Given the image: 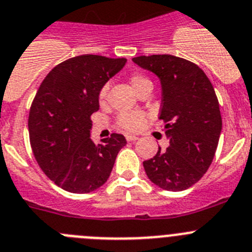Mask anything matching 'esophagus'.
Here are the masks:
<instances>
[{
    "label": "esophagus",
    "mask_w": 252,
    "mask_h": 252,
    "mask_svg": "<svg viewBox=\"0 0 252 252\" xmlns=\"http://www.w3.org/2000/svg\"><path fill=\"white\" fill-rule=\"evenodd\" d=\"M126 140H128V142H135V140L139 139V138H138L137 135H130V134L126 135Z\"/></svg>",
    "instance_id": "1"
}]
</instances>
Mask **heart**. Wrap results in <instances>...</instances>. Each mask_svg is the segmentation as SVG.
Here are the masks:
<instances>
[{
	"instance_id": "obj_1",
	"label": "heart",
	"mask_w": 252,
	"mask_h": 252,
	"mask_svg": "<svg viewBox=\"0 0 252 252\" xmlns=\"http://www.w3.org/2000/svg\"><path fill=\"white\" fill-rule=\"evenodd\" d=\"M129 83H130L131 88L134 89V92L139 93L140 90H143L144 88H152V83L147 76H144L143 74L139 72H133L129 76ZM108 89L109 87L108 85H104L103 88L99 92V103L104 104L106 100V96H108ZM146 124V117L142 113L137 112H124L121 113L117 118V126L122 129V130L126 131H138L144 126Z\"/></svg>"
}]
</instances>
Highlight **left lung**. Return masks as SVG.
I'll return each instance as SVG.
<instances>
[{
  "label": "left lung",
  "mask_w": 252,
  "mask_h": 252,
  "mask_svg": "<svg viewBox=\"0 0 252 252\" xmlns=\"http://www.w3.org/2000/svg\"><path fill=\"white\" fill-rule=\"evenodd\" d=\"M162 84L159 119L169 147L143 162L149 180L167 191H183L198 182L216 153L222 119L216 93L203 70L173 55L133 58Z\"/></svg>",
  "instance_id": "8db88e82"
}]
</instances>
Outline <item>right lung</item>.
<instances>
[{
	"mask_svg": "<svg viewBox=\"0 0 252 252\" xmlns=\"http://www.w3.org/2000/svg\"><path fill=\"white\" fill-rule=\"evenodd\" d=\"M126 59L80 55L56 65L33 98L29 114L30 144L36 162L55 185L72 193L101 187L126 144L113 133L95 144L90 117L99 109V92Z\"/></svg>",
	"mask_w": 252,
	"mask_h": 252,
	"instance_id": "obj_1",
	"label": "right lung"
}]
</instances>
